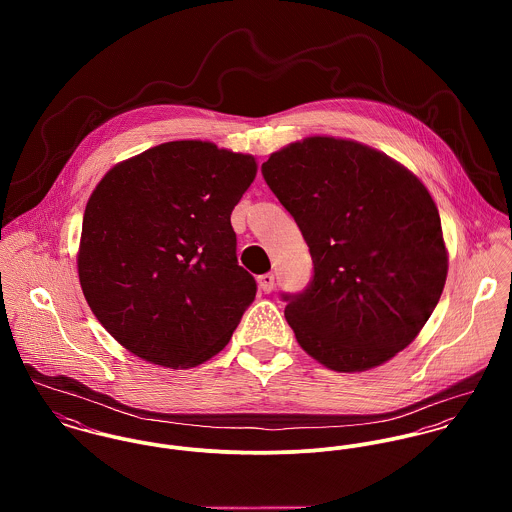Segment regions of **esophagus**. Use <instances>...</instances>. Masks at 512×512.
Returning a JSON list of instances; mask_svg holds the SVG:
<instances>
[{"label": "esophagus", "mask_w": 512, "mask_h": 512, "mask_svg": "<svg viewBox=\"0 0 512 512\" xmlns=\"http://www.w3.org/2000/svg\"><path fill=\"white\" fill-rule=\"evenodd\" d=\"M258 286L264 293H270L274 290V274H262L258 276Z\"/></svg>", "instance_id": "esophagus-1"}]
</instances>
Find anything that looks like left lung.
<instances>
[{
  "mask_svg": "<svg viewBox=\"0 0 512 512\" xmlns=\"http://www.w3.org/2000/svg\"><path fill=\"white\" fill-rule=\"evenodd\" d=\"M262 175L313 260L309 286L282 293L301 349L337 372L406 349L447 278L438 207L424 183L372 147L325 136L272 153Z\"/></svg>",
  "mask_w": 512,
  "mask_h": 512,
  "instance_id": "1",
  "label": "left lung"
}]
</instances>
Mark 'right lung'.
Wrapping results in <instances>:
<instances>
[{
  "mask_svg": "<svg viewBox=\"0 0 512 512\" xmlns=\"http://www.w3.org/2000/svg\"><path fill=\"white\" fill-rule=\"evenodd\" d=\"M256 159L199 140L167 142L112 167L88 199L82 293L102 327L153 365L215 357L256 297L230 215Z\"/></svg>",
  "mask_w": 512,
  "mask_h": 512,
  "instance_id": "right-lung-1",
  "label": "right lung"
}]
</instances>
